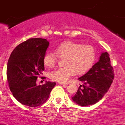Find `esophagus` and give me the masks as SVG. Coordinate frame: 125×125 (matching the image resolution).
I'll list each match as a JSON object with an SVG mask.
<instances>
[{"label":"esophagus","instance_id":"34e87169","mask_svg":"<svg viewBox=\"0 0 125 125\" xmlns=\"http://www.w3.org/2000/svg\"><path fill=\"white\" fill-rule=\"evenodd\" d=\"M59 84H62V85H67V84H68L67 83H64V82H59Z\"/></svg>","mask_w":125,"mask_h":125}]
</instances>
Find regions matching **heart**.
Returning <instances> with one entry per match:
<instances>
[{"label":"heart","mask_w":125,"mask_h":125,"mask_svg":"<svg viewBox=\"0 0 125 125\" xmlns=\"http://www.w3.org/2000/svg\"><path fill=\"white\" fill-rule=\"evenodd\" d=\"M55 53L48 52L44 54L43 63L48 67H53L58 62V57L64 58L65 66L52 71L49 77L54 81L64 82L77 73L83 74L92 67L96 60L95 49L90 44H82L67 41L55 48Z\"/></svg>","instance_id":"obj_1"}]
</instances>
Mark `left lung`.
Segmentation results:
<instances>
[{"label": "left lung", "mask_w": 125, "mask_h": 125, "mask_svg": "<svg viewBox=\"0 0 125 125\" xmlns=\"http://www.w3.org/2000/svg\"><path fill=\"white\" fill-rule=\"evenodd\" d=\"M114 75L108 53H102L99 61L86 73L79 77L78 79L83 84L82 87L80 86L72 99L81 106L96 104L109 90Z\"/></svg>", "instance_id": "left-lung-1"}]
</instances>
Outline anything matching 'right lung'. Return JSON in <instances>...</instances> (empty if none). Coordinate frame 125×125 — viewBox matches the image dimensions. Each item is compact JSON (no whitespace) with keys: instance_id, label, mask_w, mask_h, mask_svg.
Instances as JSON below:
<instances>
[{"instance_id":"obj_1","label":"right lung","mask_w":125,"mask_h":125,"mask_svg":"<svg viewBox=\"0 0 125 125\" xmlns=\"http://www.w3.org/2000/svg\"><path fill=\"white\" fill-rule=\"evenodd\" d=\"M49 44L45 39L31 38L17 46L9 59V86L16 99L24 105L35 107L44 104L56 85L49 81L36 84L44 70L43 59Z\"/></svg>"}]
</instances>
